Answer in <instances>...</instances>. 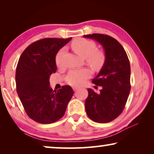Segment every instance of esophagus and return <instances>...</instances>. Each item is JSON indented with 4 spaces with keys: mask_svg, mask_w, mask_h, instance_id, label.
I'll return each instance as SVG.
<instances>
[{
    "mask_svg": "<svg viewBox=\"0 0 154 154\" xmlns=\"http://www.w3.org/2000/svg\"><path fill=\"white\" fill-rule=\"evenodd\" d=\"M73 91H75V90H78V88L77 87H73Z\"/></svg>",
    "mask_w": 154,
    "mask_h": 154,
    "instance_id": "esophagus-1",
    "label": "esophagus"
}]
</instances>
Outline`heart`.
Listing matches in <instances>:
<instances>
[{
	"label": "heart",
	"instance_id": "b5f03b06",
	"mask_svg": "<svg viewBox=\"0 0 154 154\" xmlns=\"http://www.w3.org/2000/svg\"><path fill=\"white\" fill-rule=\"evenodd\" d=\"M71 48L80 57L86 58L88 64L93 68H100L104 64L105 60L104 52L96 50V44L94 42L87 39L79 38L72 42ZM64 52V50L62 49L56 54L55 63L57 66H60L62 64ZM90 75L91 72L87 69L72 70L67 75L66 81L71 85L79 86Z\"/></svg>",
	"mask_w": 154,
	"mask_h": 154
}]
</instances>
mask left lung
Returning <instances> with one entry per match:
<instances>
[{"mask_svg": "<svg viewBox=\"0 0 154 154\" xmlns=\"http://www.w3.org/2000/svg\"><path fill=\"white\" fill-rule=\"evenodd\" d=\"M84 38H92L102 45L105 61L97 75L92 80L102 86L100 93L88 88L85 102L88 116L97 123L112 121L123 111L130 91V64L119 42L108 35L93 33Z\"/></svg>", "mask_w": 154, "mask_h": 154, "instance_id": "obj_1", "label": "left lung"}]
</instances>
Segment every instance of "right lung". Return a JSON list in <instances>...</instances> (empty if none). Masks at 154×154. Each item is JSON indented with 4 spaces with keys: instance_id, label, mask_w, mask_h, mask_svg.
I'll list each match as a JSON object with an SVG mask.
<instances>
[{
    "instance_id": "add662e5",
    "label": "right lung",
    "mask_w": 154,
    "mask_h": 154,
    "mask_svg": "<svg viewBox=\"0 0 154 154\" xmlns=\"http://www.w3.org/2000/svg\"><path fill=\"white\" fill-rule=\"evenodd\" d=\"M71 40H39L29 45L18 61L17 92L27 115L37 123L50 124L60 120L72 97L71 86H62L57 91L50 86V75L57 71L56 54Z\"/></svg>"
}]
</instances>
